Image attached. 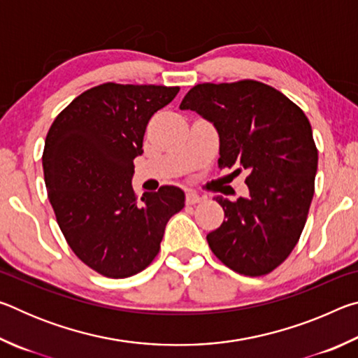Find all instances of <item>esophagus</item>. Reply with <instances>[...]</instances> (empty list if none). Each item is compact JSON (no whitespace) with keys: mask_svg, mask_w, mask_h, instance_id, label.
I'll return each mask as SVG.
<instances>
[{"mask_svg":"<svg viewBox=\"0 0 358 358\" xmlns=\"http://www.w3.org/2000/svg\"><path fill=\"white\" fill-rule=\"evenodd\" d=\"M202 201V197L199 196V194H196V192H192V191H189L186 194V203L187 205H196V203H199Z\"/></svg>","mask_w":358,"mask_h":358,"instance_id":"obj_1","label":"esophagus"}]
</instances>
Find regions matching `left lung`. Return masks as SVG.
Instances as JSON below:
<instances>
[{"mask_svg":"<svg viewBox=\"0 0 358 358\" xmlns=\"http://www.w3.org/2000/svg\"><path fill=\"white\" fill-rule=\"evenodd\" d=\"M220 134V167L245 171L250 196L215 201L226 221L207 235L215 256L245 276H262L289 257L314 196L317 148L301 108L257 80L199 83L180 104Z\"/></svg>","mask_w":358,"mask_h":358,"instance_id":"1","label":"left lung"}]
</instances>
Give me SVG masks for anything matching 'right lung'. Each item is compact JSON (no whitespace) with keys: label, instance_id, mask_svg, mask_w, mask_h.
<instances>
[{"label":"right lung","instance_id":"right-lung-1","mask_svg":"<svg viewBox=\"0 0 358 358\" xmlns=\"http://www.w3.org/2000/svg\"><path fill=\"white\" fill-rule=\"evenodd\" d=\"M178 87L102 83L71 102L45 137L48 201L76 256L107 278H128L157 256L185 192L161 186L137 199L131 180L150 118Z\"/></svg>","mask_w":358,"mask_h":358}]
</instances>
